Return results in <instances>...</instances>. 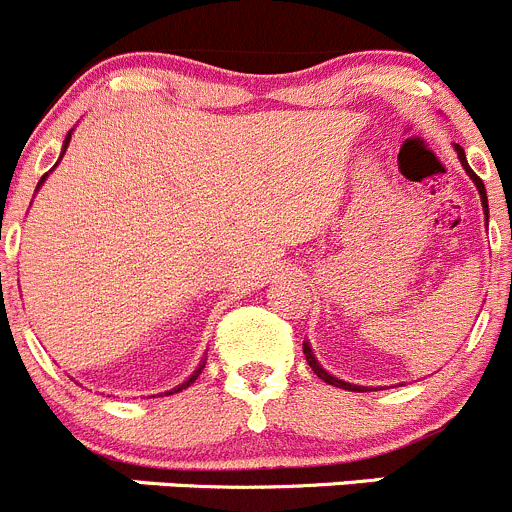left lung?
<instances>
[{"label": "left lung", "mask_w": 512, "mask_h": 512, "mask_svg": "<svg viewBox=\"0 0 512 512\" xmlns=\"http://www.w3.org/2000/svg\"><path fill=\"white\" fill-rule=\"evenodd\" d=\"M457 154H459V162H462V164H464V170H467V175L472 177V182H475V185H477V190H480L482 208H485V218H487V192H485V185H482V180H480V177H477L475 172L470 170V164H467V159H464V152H462V147H457ZM304 358H307V363L312 365V370H314V373H317V378H322V381H325V383H330V386L345 388V391H368V388H365V386H355V383H345V381H340V378H332V375L327 373V370L322 368V365L317 363V360H314V355H312V350H309V345H307V342H304Z\"/></svg>", "instance_id": "1"}]
</instances>
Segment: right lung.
Returning a JSON list of instances; mask_svg holds the SVG:
<instances>
[{"mask_svg":"<svg viewBox=\"0 0 512 512\" xmlns=\"http://www.w3.org/2000/svg\"><path fill=\"white\" fill-rule=\"evenodd\" d=\"M68 142H70V134H68V137H65V144H63V152H65V149H68ZM45 177H48V175H42V180H45ZM42 180H40V182H42ZM200 370H203V365H200V368H198V370H195V373H192V375H190V381H187V383H182V386H180V388H175V393H177V391H182V388H185V386H190V383H192V381H195V378H198V375H200ZM170 393H172V391H170Z\"/></svg>","mask_w":512,"mask_h":512,"instance_id":"1","label":"right lung"}]
</instances>
